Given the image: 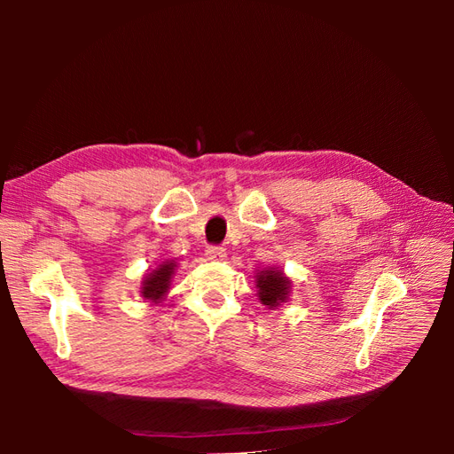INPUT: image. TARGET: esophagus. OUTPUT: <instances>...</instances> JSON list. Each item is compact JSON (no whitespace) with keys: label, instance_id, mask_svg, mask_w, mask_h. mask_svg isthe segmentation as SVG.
I'll return each mask as SVG.
<instances>
[{"label":"esophagus","instance_id":"obj_1","mask_svg":"<svg viewBox=\"0 0 454 454\" xmlns=\"http://www.w3.org/2000/svg\"><path fill=\"white\" fill-rule=\"evenodd\" d=\"M207 255L208 259H224L226 257V249L222 246H208L207 247Z\"/></svg>","mask_w":454,"mask_h":454}]
</instances>
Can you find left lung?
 <instances>
[{"label": "left lung", "instance_id": "8db88e82", "mask_svg": "<svg viewBox=\"0 0 454 454\" xmlns=\"http://www.w3.org/2000/svg\"><path fill=\"white\" fill-rule=\"evenodd\" d=\"M288 278L281 271H262L257 275V288H259V301L265 306L275 308L278 302H285L288 296Z\"/></svg>", "mask_w": 454, "mask_h": 454}]
</instances>
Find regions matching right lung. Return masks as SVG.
Wrapping results in <instances>:
<instances>
[{
  "instance_id": "right-lung-1",
  "label": "right lung",
  "mask_w": 454,
  "mask_h": 454,
  "mask_svg": "<svg viewBox=\"0 0 454 454\" xmlns=\"http://www.w3.org/2000/svg\"><path fill=\"white\" fill-rule=\"evenodd\" d=\"M173 267H176V263L163 262L158 269H153L150 275H146V281H144V286H142V296L150 298L153 302H158L160 298H163V294H166L169 288Z\"/></svg>"
}]
</instances>
